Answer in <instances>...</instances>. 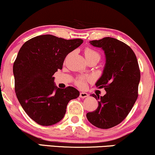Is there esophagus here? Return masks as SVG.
Instances as JSON below:
<instances>
[{"mask_svg":"<svg viewBox=\"0 0 155 155\" xmlns=\"http://www.w3.org/2000/svg\"><path fill=\"white\" fill-rule=\"evenodd\" d=\"M79 96L81 98H86L89 96V94L86 92H80Z\"/></svg>","mask_w":155,"mask_h":155,"instance_id":"esophagus-1","label":"esophagus"}]
</instances>
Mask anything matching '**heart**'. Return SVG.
Returning <instances> with one entry per match:
<instances>
[{"mask_svg": "<svg viewBox=\"0 0 155 155\" xmlns=\"http://www.w3.org/2000/svg\"><path fill=\"white\" fill-rule=\"evenodd\" d=\"M84 55L87 60H89L92 58H97L98 59L99 61L100 58V55L98 52H97L96 50H93L92 48H87L85 49ZM85 84H86V79L84 77H80L77 79V81H76V84L81 87H84Z\"/></svg>", "mask_w": 155, "mask_h": 155, "instance_id": "obj_1", "label": "heart"}]
</instances>
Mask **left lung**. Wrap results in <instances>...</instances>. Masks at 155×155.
<instances>
[{"mask_svg": "<svg viewBox=\"0 0 155 155\" xmlns=\"http://www.w3.org/2000/svg\"><path fill=\"white\" fill-rule=\"evenodd\" d=\"M89 42L105 53L103 73L95 85L105 88L106 94H92L99 100L98 107L87 113V118L96 127L107 129L120 124L137 101L140 70L135 53L124 42L110 37Z\"/></svg>", "mask_w": 155, "mask_h": 155, "instance_id": "left-lung-1", "label": "left lung"}]
</instances>
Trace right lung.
<instances>
[{"mask_svg": "<svg viewBox=\"0 0 155 155\" xmlns=\"http://www.w3.org/2000/svg\"><path fill=\"white\" fill-rule=\"evenodd\" d=\"M82 43L81 39L44 35L30 39L20 48L13 66L15 92L24 111L37 124L48 126L58 123L68 102L79 96L73 87H57L53 76L62 69L66 55Z\"/></svg>", "mask_w": 155, "mask_h": 155, "instance_id": "add662e5", "label": "right lung"}]
</instances>
